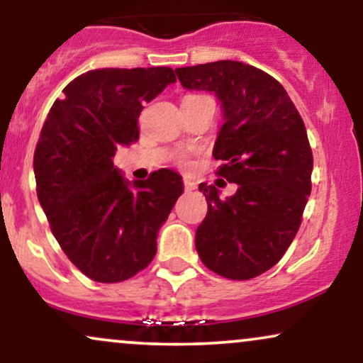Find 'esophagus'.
Returning a JSON list of instances; mask_svg holds the SVG:
<instances>
[{"label": "esophagus", "instance_id": "34e87169", "mask_svg": "<svg viewBox=\"0 0 363 363\" xmlns=\"http://www.w3.org/2000/svg\"><path fill=\"white\" fill-rule=\"evenodd\" d=\"M184 189L186 191H194L196 189V184L193 181H184Z\"/></svg>", "mask_w": 363, "mask_h": 363}]
</instances>
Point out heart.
<instances>
[{
  "label": "heart",
  "instance_id": "1",
  "mask_svg": "<svg viewBox=\"0 0 363 363\" xmlns=\"http://www.w3.org/2000/svg\"><path fill=\"white\" fill-rule=\"evenodd\" d=\"M177 164L181 165V167H187V165H189V158H187L186 153H182V155L177 157Z\"/></svg>",
  "mask_w": 363,
  "mask_h": 363
}]
</instances>
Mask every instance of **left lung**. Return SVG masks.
I'll list each match as a JSON object with an SVG mask.
<instances>
[{
    "label": "left lung",
    "mask_w": 363,
    "mask_h": 363,
    "mask_svg": "<svg viewBox=\"0 0 363 363\" xmlns=\"http://www.w3.org/2000/svg\"><path fill=\"white\" fill-rule=\"evenodd\" d=\"M176 73L182 86L213 91L222 102L216 174L239 184L227 199L199 184L208 213L196 230V251L220 277L251 280L281 259L302 223L312 189L306 126L281 83L251 65L225 60Z\"/></svg>",
    "instance_id": "8db88e82"
}]
</instances>
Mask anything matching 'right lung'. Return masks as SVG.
I'll return each mask as SVG.
<instances>
[{
    "label": "right lung",
    "mask_w": 363,
    "mask_h": 363,
    "mask_svg": "<svg viewBox=\"0 0 363 363\" xmlns=\"http://www.w3.org/2000/svg\"><path fill=\"white\" fill-rule=\"evenodd\" d=\"M174 82L167 66L91 69L65 86L40 129L37 198L61 249L91 280L119 283L147 268L184 191L172 170L128 182L112 162L119 145L138 140L143 104Z\"/></svg>",
    "instance_id": "1"
}]
</instances>
